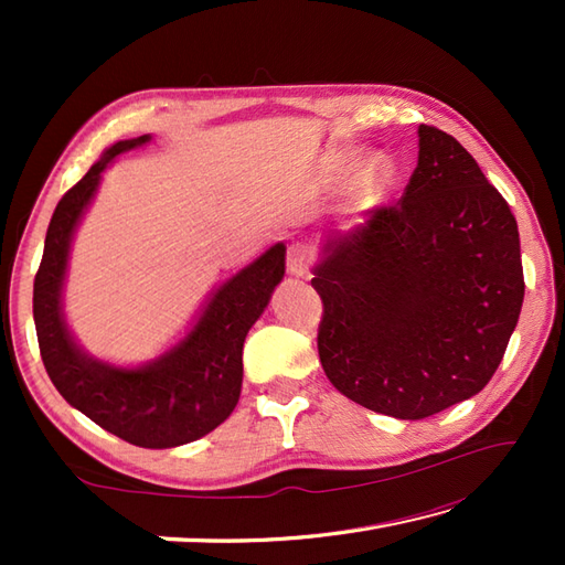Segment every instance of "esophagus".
<instances>
[{"label": "esophagus", "mask_w": 565, "mask_h": 565, "mask_svg": "<svg viewBox=\"0 0 565 565\" xmlns=\"http://www.w3.org/2000/svg\"><path fill=\"white\" fill-rule=\"evenodd\" d=\"M313 259H316L313 247L306 243H294L289 247V255H286V269H289V274L294 276H306Z\"/></svg>", "instance_id": "esophagus-1"}]
</instances>
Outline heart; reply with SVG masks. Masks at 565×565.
<instances>
[{"instance_id":"1","label":"heart","mask_w":565,"mask_h":565,"mask_svg":"<svg viewBox=\"0 0 565 565\" xmlns=\"http://www.w3.org/2000/svg\"><path fill=\"white\" fill-rule=\"evenodd\" d=\"M383 182H386V170H383V167L379 164L374 172H371V177H369V186H381Z\"/></svg>"}]
</instances>
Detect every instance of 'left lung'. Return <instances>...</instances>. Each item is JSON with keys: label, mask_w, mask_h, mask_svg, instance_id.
Returning <instances> with one entry per match:
<instances>
[{"label": "left lung", "mask_w": 565, "mask_h": 565, "mask_svg": "<svg viewBox=\"0 0 565 565\" xmlns=\"http://www.w3.org/2000/svg\"><path fill=\"white\" fill-rule=\"evenodd\" d=\"M328 239L310 284L330 383L369 411L423 419L493 379L518 326L524 271L510 203L454 136L419 126L393 206Z\"/></svg>", "instance_id": "8db88e82"}]
</instances>
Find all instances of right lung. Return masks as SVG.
<instances>
[{
	"label": "right lung",
	"mask_w": 565,
	"mask_h": 565,
	"mask_svg": "<svg viewBox=\"0 0 565 565\" xmlns=\"http://www.w3.org/2000/svg\"><path fill=\"white\" fill-rule=\"evenodd\" d=\"M148 140L116 142L57 201L33 279V320L43 366L70 405L136 447L167 449L209 435L233 413L243 386V342L281 281L286 247L274 245L223 284L186 340L154 364L126 371L84 356L60 313L70 237L104 167Z\"/></svg>",
	"instance_id": "add662e5"
}]
</instances>
